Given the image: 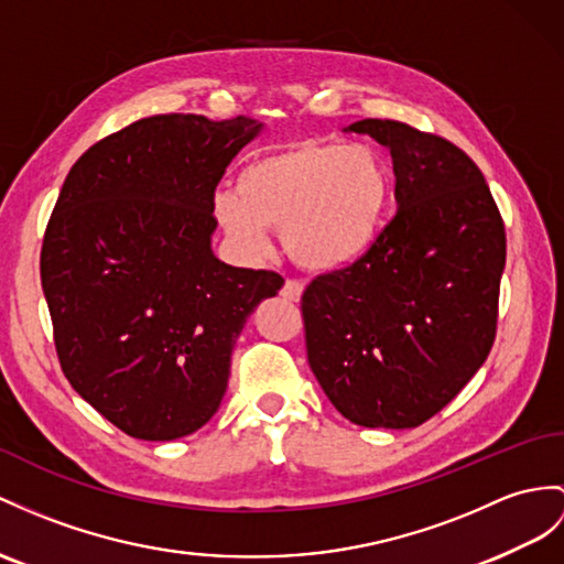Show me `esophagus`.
<instances>
[{
  "label": "esophagus",
  "instance_id": "34e87169",
  "mask_svg": "<svg viewBox=\"0 0 564 564\" xmlns=\"http://www.w3.org/2000/svg\"><path fill=\"white\" fill-rule=\"evenodd\" d=\"M280 294H282L286 301H299L301 294H304V284L296 282V280H286Z\"/></svg>",
  "mask_w": 564,
  "mask_h": 564
}]
</instances>
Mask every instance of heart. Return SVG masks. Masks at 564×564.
Returning <instances> with one entry per match:
<instances>
[{
  "label": "heart",
  "instance_id": "1",
  "mask_svg": "<svg viewBox=\"0 0 564 564\" xmlns=\"http://www.w3.org/2000/svg\"><path fill=\"white\" fill-rule=\"evenodd\" d=\"M388 191V167L370 145L304 141L253 160L213 210L246 256L263 253L272 229L296 265L333 272L373 246Z\"/></svg>",
  "mask_w": 564,
  "mask_h": 564
}]
</instances>
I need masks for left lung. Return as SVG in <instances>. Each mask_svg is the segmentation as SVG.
Segmentation results:
<instances>
[{
  "label": "left lung",
  "instance_id": "1",
  "mask_svg": "<svg viewBox=\"0 0 564 564\" xmlns=\"http://www.w3.org/2000/svg\"><path fill=\"white\" fill-rule=\"evenodd\" d=\"M349 131L390 148L397 213L359 260L306 286L308 366L351 423L416 429L496 341L505 223L476 162L443 135L394 119Z\"/></svg>",
  "mask_w": 564,
  "mask_h": 564
}]
</instances>
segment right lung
I'll list each match as a JSON object with an SVG mask.
<instances>
[{
  "label": "right lung",
  "instance_id": "1",
  "mask_svg": "<svg viewBox=\"0 0 564 564\" xmlns=\"http://www.w3.org/2000/svg\"><path fill=\"white\" fill-rule=\"evenodd\" d=\"M260 131L155 115L90 145L50 215L40 280L72 388L139 441L196 433L223 402L246 318L284 284L217 260L215 188Z\"/></svg>",
  "mask_w": 564,
  "mask_h": 564
}]
</instances>
